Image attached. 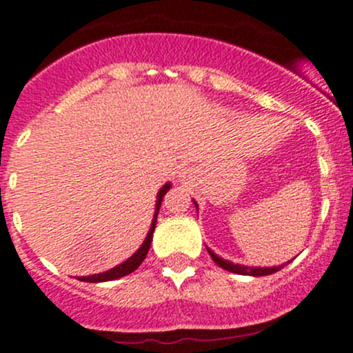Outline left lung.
Wrapping results in <instances>:
<instances>
[{
	"mask_svg": "<svg viewBox=\"0 0 353 353\" xmlns=\"http://www.w3.org/2000/svg\"><path fill=\"white\" fill-rule=\"evenodd\" d=\"M196 205V203H194ZM198 208V205H196ZM210 256H212L213 261L220 266V268L227 270V272H232L237 273V275H251V276H265V275H272V273H276L279 270H282L285 265H280V266H273V268H256V266H244V265H234V263L227 261V259H222L220 256H216L212 249H208ZM290 263V261H288Z\"/></svg>",
	"mask_w": 353,
	"mask_h": 353,
	"instance_id": "8db88e82",
	"label": "left lung"
}]
</instances>
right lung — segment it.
<instances>
[{
	"instance_id": "1",
	"label": "right lung",
	"mask_w": 353,
	"mask_h": 353,
	"mask_svg": "<svg viewBox=\"0 0 353 353\" xmlns=\"http://www.w3.org/2000/svg\"><path fill=\"white\" fill-rule=\"evenodd\" d=\"M170 190V183L163 184L162 190L159 191V194H157V205H155V215H154V220H152V225H150V230H148L147 237H145L143 244L140 245V249H138L137 252H134L131 258H128L126 261L121 263V265L114 266V268L108 270V272L104 273H97V275H90V276H80L78 280H81V282H90V283H99V282H110V280H116V279H121V276L124 275H130V273H133L134 270L138 268V266L143 263V259L147 258V252L148 249H150V244H152V237H154V230H155V225H157V215H159V208L160 205H162V199L165 196L167 191Z\"/></svg>"
}]
</instances>
